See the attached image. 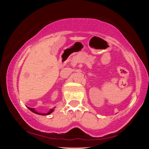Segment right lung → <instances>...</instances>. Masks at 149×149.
<instances>
[{
  "label": "right lung",
  "mask_w": 149,
  "mask_h": 149,
  "mask_svg": "<svg viewBox=\"0 0 149 149\" xmlns=\"http://www.w3.org/2000/svg\"><path fill=\"white\" fill-rule=\"evenodd\" d=\"M29 108V109L32 112H33V113H35V114H39V115H41V116H45V115H49V114H51V113L53 112L54 111V108H51V109H50V110L49 111V112H48L47 113H45V114H44V113H41V112H37L36 110H35V108H29V107H27Z\"/></svg>",
  "instance_id": "1"
}]
</instances>
